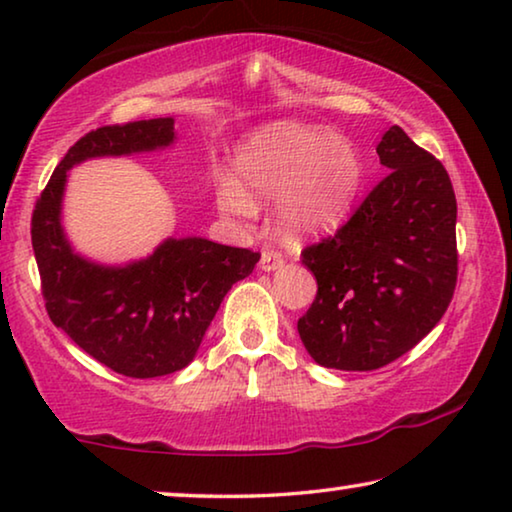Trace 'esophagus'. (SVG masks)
I'll return each instance as SVG.
<instances>
[{"label":"esophagus","mask_w":512,"mask_h":512,"mask_svg":"<svg viewBox=\"0 0 512 512\" xmlns=\"http://www.w3.org/2000/svg\"><path fill=\"white\" fill-rule=\"evenodd\" d=\"M281 265H283V256L279 254V251H272V249L263 251V256H261V270L263 272H274V270H279Z\"/></svg>","instance_id":"esophagus-1"}]
</instances>
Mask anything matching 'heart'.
Instances as JSON below:
<instances>
[{
    "label": "heart",
    "instance_id": "heart-1",
    "mask_svg": "<svg viewBox=\"0 0 512 512\" xmlns=\"http://www.w3.org/2000/svg\"><path fill=\"white\" fill-rule=\"evenodd\" d=\"M359 174V157L348 139L277 123L238 153L235 183L217 185V203L226 215L247 217L254 210L249 196H279V224L288 233L304 235L343 215L357 192Z\"/></svg>",
    "mask_w": 512,
    "mask_h": 512
}]
</instances>
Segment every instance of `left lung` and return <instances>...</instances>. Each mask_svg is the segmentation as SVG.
<instances>
[{
    "label": "left lung",
    "instance_id": "8db88e82",
    "mask_svg": "<svg viewBox=\"0 0 512 512\" xmlns=\"http://www.w3.org/2000/svg\"><path fill=\"white\" fill-rule=\"evenodd\" d=\"M377 155L387 178L348 224L302 251L318 293L297 332L313 361L336 371H375L410 352L458 281V203L444 164L398 125Z\"/></svg>",
    "mask_w": 512,
    "mask_h": 512
}]
</instances>
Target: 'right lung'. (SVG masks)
Returning a JSON list of instances; mask_svg holds the SVG:
<instances>
[{"instance_id":"add662e5","label":"right lung","mask_w":512,"mask_h":512,"mask_svg":"<svg viewBox=\"0 0 512 512\" xmlns=\"http://www.w3.org/2000/svg\"><path fill=\"white\" fill-rule=\"evenodd\" d=\"M174 141L171 116L89 132L57 164L31 217L47 316L86 355L139 380L190 364L224 295L261 258L206 238H167L125 265H102L70 247L61 224L68 171L91 157L151 153Z\"/></svg>"}]
</instances>
